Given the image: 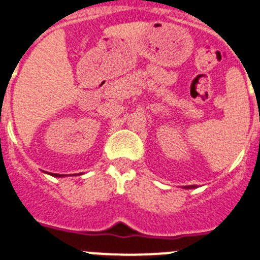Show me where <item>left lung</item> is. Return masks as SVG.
<instances>
[{
    "label": "left lung",
    "instance_id": "left-lung-1",
    "mask_svg": "<svg viewBox=\"0 0 260 260\" xmlns=\"http://www.w3.org/2000/svg\"><path fill=\"white\" fill-rule=\"evenodd\" d=\"M194 187H197V186H185V189H194Z\"/></svg>",
    "mask_w": 260,
    "mask_h": 260
}]
</instances>
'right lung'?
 <instances>
[{"label": "right lung", "instance_id": "add662e5", "mask_svg": "<svg viewBox=\"0 0 260 260\" xmlns=\"http://www.w3.org/2000/svg\"><path fill=\"white\" fill-rule=\"evenodd\" d=\"M52 176H54V177H62V176H65V174H54V173H53Z\"/></svg>", "mask_w": 260, "mask_h": 260}]
</instances>
